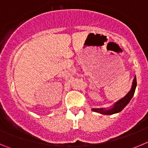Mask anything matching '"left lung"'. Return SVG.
<instances>
[{"instance_id": "1", "label": "left lung", "mask_w": 148, "mask_h": 148, "mask_svg": "<svg viewBox=\"0 0 148 148\" xmlns=\"http://www.w3.org/2000/svg\"><path fill=\"white\" fill-rule=\"evenodd\" d=\"M136 77L135 76L133 81V83H132L131 89L129 91V92L125 95V97H123L122 99L119 100L118 101H116L110 108L107 110L104 109V108H92V111L99 113L103 115H113L115 114V113H120L127 105L128 103L130 102V100L133 98L134 92H135L136 87Z\"/></svg>"}]
</instances>
